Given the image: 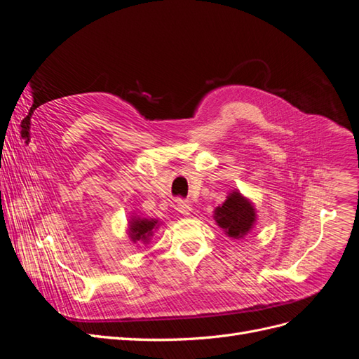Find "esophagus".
Here are the masks:
<instances>
[{
    "mask_svg": "<svg viewBox=\"0 0 359 359\" xmlns=\"http://www.w3.org/2000/svg\"><path fill=\"white\" fill-rule=\"evenodd\" d=\"M178 211L184 215H190L191 212V205L187 202V201H182V199H178Z\"/></svg>",
    "mask_w": 359,
    "mask_h": 359,
    "instance_id": "1",
    "label": "esophagus"
}]
</instances>
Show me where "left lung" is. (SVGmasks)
<instances>
[{"instance_id": "obj_1", "label": "left lung", "mask_w": 359, "mask_h": 359, "mask_svg": "<svg viewBox=\"0 0 359 359\" xmlns=\"http://www.w3.org/2000/svg\"><path fill=\"white\" fill-rule=\"evenodd\" d=\"M214 220L227 235L238 240L253 229L256 210L253 203L240 191H232L227 199L215 208Z\"/></svg>"}]
</instances>
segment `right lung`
I'll list each match as a JSON object with an SVG mask.
<instances>
[{
    "label": "right lung",
    "mask_w": 359,
    "mask_h": 359,
    "mask_svg": "<svg viewBox=\"0 0 359 359\" xmlns=\"http://www.w3.org/2000/svg\"><path fill=\"white\" fill-rule=\"evenodd\" d=\"M158 220L156 219H140V217H132L128 227V236L133 243L148 244L154 231L158 227Z\"/></svg>",
    "instance_id": "obj_1"
}]
</instances>
